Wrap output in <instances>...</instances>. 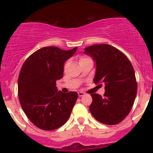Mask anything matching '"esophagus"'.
<instances>
[{
	"instance_id": "34e87169",
	"label": "esophagus",
	"mask_w": 153,
	"mask_h": 153,
	"mask_svg": "<svg viewBox=\"0 0 153 153\" xmlns=\"http://www.w3.org/2000/svg\"><path fill=\"white\" fill-rule=\"evenodd\" d=\"M78 95H79V97H83V96L85 95V93H83V92H78Z\"/></svg>"
}]
</instances>
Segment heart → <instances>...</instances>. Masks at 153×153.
<instances>
[{"instance_id":"b5f03b06","label":"heart","mask_w":153,"mask_h":153,"mask_svg":"<svg viewBox=\"0 0 153 153\" xmlns=\"http://www.w3.org/2000/svg\"><path fill=\"white\" fill-rule=\"evenodd\" d=\"M83 59H84V58H82V59H81V60H83Z\"/></svg>"}]
</instances>
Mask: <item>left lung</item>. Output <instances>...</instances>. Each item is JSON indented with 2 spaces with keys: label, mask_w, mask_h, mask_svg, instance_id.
I'll list each match as a JSON object with an SVG mask.
<instances>
[{
  "label": "left lung",
  "mask_w": 153,
  "mask_h": 153,
  "mask_svg": "<svg viewBox=\"0 0 153 153\" xmlns=\"http://www.w3.org/2000/svg\"><path fill=\"white\" fill-rule=\"evenodd\" d=\"M83 53L96 63L93 82L98 86L105 85L103 97L90 94L93 98L90 113L103 124L120 123L130 112L137 92L136 76L130 61L121 51L109 44L90 46L84 48Z\"/></svg>",
  "instance_id": "obj_1"
}]
</instances>
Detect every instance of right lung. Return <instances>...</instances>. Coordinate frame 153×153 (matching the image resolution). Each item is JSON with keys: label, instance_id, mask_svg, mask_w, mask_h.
I'll list each match as a JSON object with an SVG mask.
<instances>
[{"label": "right lung", "instance_id": "1", "mask_svg": "<svg viewBox=\"0 0 153 153\" xmlns=\"http://www.w3.org/2000/svg\"><path fill=\"white\" fill-rule=\"evenodd\" d=\"M76 50L43 47L23 64L18 78L19 100L28 119L40 129H56L70 117L78 94L58 91L56 81L63 77L64 63Z\"/></svg>", "mask_w": 153, "mask_h": 153}]
</instances>
